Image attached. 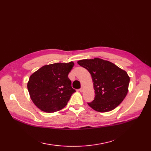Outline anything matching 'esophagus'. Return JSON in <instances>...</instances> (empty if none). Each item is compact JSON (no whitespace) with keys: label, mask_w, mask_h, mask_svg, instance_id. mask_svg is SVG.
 I'll return each mask as SVG.
<instances>
[{"label":"esophagus","mask_w":151,"mask_h":151,"mask_svg":"<svg viewBox=\"0 0 151 151\" xmlns=\"http://www.w3.org/2000/svg\"><path fill=\"white\" fill-rule=\"evenodd\" d=\"M79 91H80V92H83V91H84V88H81L80 89H79Z\"/></svg>","instance_id":"34e87169"}]
</instances>
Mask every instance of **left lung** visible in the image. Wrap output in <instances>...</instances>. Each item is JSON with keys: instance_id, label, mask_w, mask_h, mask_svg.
<instances>
[{"instance_id": "8db88e82", "label": "left lung", "mask_w": 151, "mask_h": 151, "mask_svg": "<svg viewBox=\"0 0 151 151\" xmlns=\"http://www.w3.org/2000/svg\"><path fill=\"white\" fill-rule=\"evenodd\" d=\"M78 63L88 70L92 76L96 96L92 102L88 103L91 108L105 113L121 104L127 94L130 83L125 70L100 58L80 60Z\"/></svg>"}]
</instances>
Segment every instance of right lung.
<instances>
[{
    "label": "right lung",
    "instance_id": "right-lung-1",
    "mask_svg": "<svg viewBox=\"0 0 151 151\" xmlns=\"http://www.w3.org/2000/svg\"><path fill=\"white\" fill-rule=\"evenodd\" d=\"M73 65V62L55 63L44 65L31 75L27 89L38 108L46 113H54L67 105L76 92L68 78Z\"/></svg>",
    "mask_w": 151,
    "mask_h": 151
}]
</instances>
